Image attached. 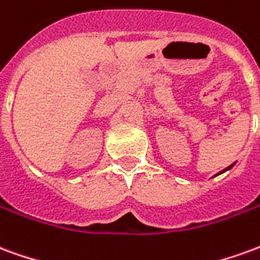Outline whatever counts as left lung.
Segmentation results:
<instances>
[{
    "label": "left lung",
    "instance_id": "8db88e82",
    "mask_svg": "<svg viewBox=\"0 0 260 260\" xmlns=\"http://www.w3.org/2000/svg\"><path fill=\"white\" fill-rule=\"evenodd\" d=\"M233 166H234V164H231V166H230V167H227V169H225V170H223V171H227V170H230V169H231V167H233ZM223 171H221V173H223ZM221 173H220V174H221Z\"/></svg>",
    "mask_w": 260,
    "mask_h": 260
}]
</instances>
